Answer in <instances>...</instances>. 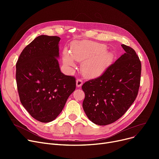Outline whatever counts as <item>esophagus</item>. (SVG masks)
Returning <instances> with one entry per match:
<instances>
[{"label": "esophagus", "instance_id": "esophagus-1", "mask_svg": "<svg viewBox=\"0 0 159 159\" xmlns=\"http://www.w3.org/2000/svg\"><path fill=\"white\" fill-rule=\"evenodd\" d=\"M82 84H83V82H82V80L80 79H77V80H76V85H77V88L80 87L82 85Z\"/></svg>", "mask_w": 159, "mask_h": 159}]
</instances>
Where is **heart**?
I'll return each mask as SVG.
<instances>
[{
  "instance_id": "1",
  "label": "heart",
  "mask_w": 159,
  "mask_h": 159,
  "mask_svg": "<svg viewBox=\"0 0 159 159\" xmlns=\"http://www.w3.org/2000/svg\"><path fill=\"white\" fill-rule=\"evenodd\" d=\"M105 46L93 42L85 41L77 43L72 48L71 53L65 49L62 53L63 63L68 67L75 66V62H82L80 70L83 75L93 77L101 73L107 62L110 53L104 51Z\"/></svg>"
}]
</instances>
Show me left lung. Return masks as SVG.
<instances>
[{
  "mask_svg": "<svg viewBox=\"0 0 159 159\" xmlns=\"http://www.w3.org/2000/svg\"><path fill=\"white\" fill-rule=\"evenodd\" d=\"M125 53L101 76L86 82L83 109L95 124L105 126L120 119L135 101L140 86L141 63L134 49L121 45Z\"/></svg>",
  "mask_w": 159,
  "mask_h": 159,
  "instance_id": "8db88e82",
  "label": "left lung"
}]
</instances>
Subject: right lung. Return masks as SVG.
Returning a JSON list of instances; mask_svg holds the SVG:
<instances>
[{"label":"right lung","instance_id":"add662e5","mask_svg":"<svg viewBox=\"0 0 159 159\" xmlns=\"http://www.w3.org/2000/svg\"><path fill=\"white\" fill-rule=\"evenodd\" d=\"M60 40L57 36L36 37L23 49L16 64L20 102L41 122L55 120L76 88L75 79L60 70Z\"/></svg>","mask_w":159,"mask_h":159}]
</instances>
